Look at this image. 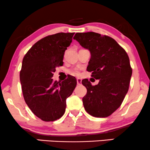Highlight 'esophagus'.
<instances>
[{
    "label": "esophagus",
    "mask_w": 150,
    "mask_h": 150,
    "mask_svg": "<svg viewBox=\"0 0 150 150\" xmlns=\"http://www.w3.org/2000/svg\"><path fill=\"white\" fill-rule=\"evenodd\" d=\"M76 81H77V84L81 85V81H82V80H81V79L78 78L76 79Z\"/></svg>",
    "instance_id": "obj_1"
}]
</instances>
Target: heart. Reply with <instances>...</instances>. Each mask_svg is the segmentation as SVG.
Masks as SVG:
<instances>
[{
    "mask_svg": "<svg viewBox=\"0 0 150 150\" xmlns=\"http://www.w3.org/2000/svg\"><path fill=\"white\" fill-rule=\"evenodd\" d=\"M72 73H73L74 74H76V75L78 74V71H74L73 72H72Z\"/></svg>",
    "mask_w": 150,
    "mask_h": 150,
    "instance_id": "obj_1",
    "label": "heart"
}]
</instances>
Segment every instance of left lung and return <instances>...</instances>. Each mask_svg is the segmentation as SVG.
Masks as SVG:
<instances>
[{
    "label": "left lung",
    "mask_w": 150,
    "mask_h": 150,
    "mask_svg": "<svg viewBox=\"0 0 150 150\" xmlns=\"http://www.w3.org/2000/svg\"><path fill=\"white\" fill-rule=\"evenodd\" d=\"M74 40L89 50L87 71L99 81L96 86L86 79L82 81L87 89L84 108L94 117H108L119 108L128 92L132 75L128 55L115 40L99 33H77Z\"/></svg>",
    "instance_id": "left-lung-1"
}]
</instances>
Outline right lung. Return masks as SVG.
Returning <instances> with one entry per match:
<instances>
[{"mask_svg": "<svg viewBox=\"0 0 150 150\" xmlns=\"http://www.w3.org/2000/svg\"><path fill=\"white\" fill-rule=\"evenodd\" d=\"M74 33H58L36 42L25 55L20 82L25 103L37 117L45 122L59 119L65 112L66 100L76 86L69 76L59 83L52 77L55 68L63 64L64 51Z\"/></svg>", "mask_w": 150, "mask_h": 150, "instance_id": "1", "label": "right lung"}]
</instances>
